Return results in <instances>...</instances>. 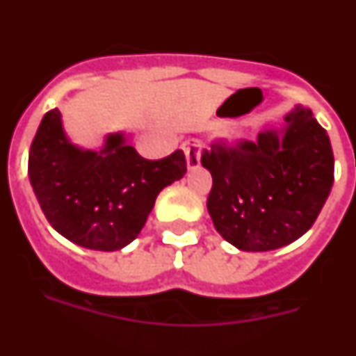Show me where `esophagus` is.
Returning a JSON list of instances; mask_svg holds the SVG:
<instances>
[{"label": "esophagus", "mask_w": 356, "mask_h": 356, "mask_svg": "<svg viewBox=\"0 0 356 356\" xmlns=\"http://www.w3.org/2000/svg\"><path fill=\"white\" fill-rule=\"evenodd\" d=\"M184 151H185V159H187L188 171L200 168V146H197V143H185Z\"/></svg>", "instance_id": "esophagus-1"}]
</instances>
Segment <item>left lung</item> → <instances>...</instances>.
<instances>
[{"label": "left lung", "mask_w": 356, "mask_h": 356, "mask_svg": "<svg viewBox=\"0 0 356 356\" xmlns=\"http://www.w3.org/2000/svg\"><path fill=\"white\" fill-rule=\"evenodd\" d=\"M212 175L207 209L225 241L242 251L287 246L316 222L333 185V151L312 110L296 106L282 130L201 155Z\"/></svg>", "instance_id": "left-lung-1"}]
</instances>
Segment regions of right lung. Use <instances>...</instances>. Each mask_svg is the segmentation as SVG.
<instances>
[{
  "instance_id": "add662e5",
  "label": "right lung",
  "mask_w": 356,
  "mask_h": 356,
  "mask_svg": "<svg viewBox=\"0 0 356 356\" xmlns=\"http://www.w3.org/2000/svg\"><path fill=\"white\" fill-rule=\"evenodd\" d=\"M185 172L181 149L146 160L121 131L106 135L99 151L72 144L58 108L42 118L28 156L30 184L49 225L67 241L96 251L128 246L160 191Z\"/></svg>"
}]
</instances>
